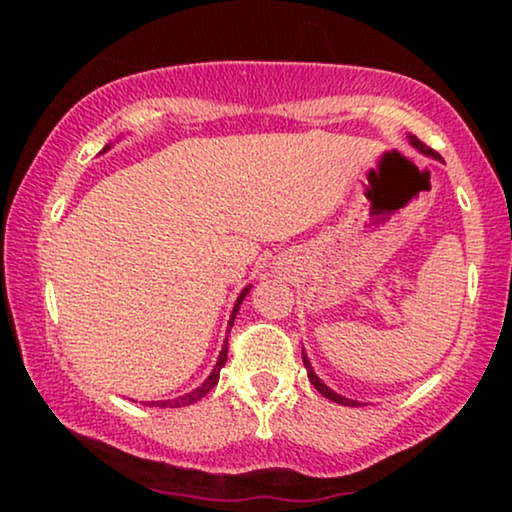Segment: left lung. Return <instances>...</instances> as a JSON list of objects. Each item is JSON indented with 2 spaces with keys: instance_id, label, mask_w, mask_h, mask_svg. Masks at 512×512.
Returning <instances> with one entry per match:
<instances>
[{
  "instance_id": "obj_1",
  "label": "left lung",
  "mask_w": 512,
  "mask_h": 512,
  "mask_svg": "<svg viewBox=\"0 0 512 512\" xmlns=\"http://www.w3.org/2000/svg\"><path fill=\"white\" fill-rule=\"evenodd\" d=\"M408 142L415 146V149L419 151V153H424V156H431V158H436V160H440V156L433 149H429V146L426 144H422L419 142V139L415 137V135H408ZM303 363H305V368H307V377H310V382L314 384V389L319 391L321 396H326L328 401H333V403H340V405H349V408H359V401H352V398H345V396H340V394H335V391L331 389V387H326L324 382H321V377H317V373H314V368H312V363H310V359H307V354H305V347H303Z\"/></svg>"
}]
</instances>
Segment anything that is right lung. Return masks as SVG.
Here are the masks:
<instances>
[{"instance_id": "right-lung-1", "label": "right lung", "mask_w": 512, "mask_h": 512, "mask_svg": "<svg viewBox=\"0 0 512 512\" xmlns=\"http://www.w3.org/2000/svg\"><path fill=\"white\" fill-rule=\"evenodd\" d=\"M111 146H114V144H107L100 153H107V151L111 149ZM249 289H251V284H249V286H244L240 296H237L233 312H230V321H228V326H233V321H235V317H237V312H240L242 300L247 298ZM226 340H228V338H226ZM226 361H228V345H223V347H221V352H219V359H216V366H214V370H212V373H209L207 380L202 382L198 389L188 391V394L179 396V398H172V401H149V403H144V401H142V403H144V405H149V408H184V405H191V403H195V401H200V398H202V396H207L209 391L214 389V384L219 382V373H221V368L226 366Z\"/></svg>"}]
</instances>
